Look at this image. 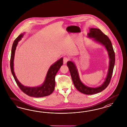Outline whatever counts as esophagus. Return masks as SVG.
<instances>
[{
    "label": "esophagus",
    "mask_w": 127,
    "mask_h": 127,
    "mask_svg": "<svg viewBox=\"0 0 127 127\" xmlns=\"http://www.w3.org/2000/svg\"><path fill=\"white\" fill-rule=\"evenodd\" d=\"M69 60V59L67 57H64L63 59V61H64V64H66L67 63V62Z\"/></svg>",
    "instance_id": "1"
}]
</instances>
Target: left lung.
I'll use <instances>...</instances> for the list:
<instances>
[{
	"label": "left lung",
	"mask_w": 127,
	"mask_h": 127,
	"mask_svg": "<svg viewBox=\"0 0 127 127\" xmlns=\"http://www.w3.org/2000/svg\"><path fill=\"white\" fill-rule=\"evenodd\" d=\"M88 37L94 38V41L104 45L107 51L109 58V65L108 73L105 81L100 86L98 87L94 88L86 86L81 81L77 67L74 62L68 61L67 63V65L69 68L74 85L76 88L84 94L92 95L102 92L109 84L115 66V53L110 40L100 29L91 28L89 33H88Z\"/></svg>",
	"instance_id": "obj_1"
}]
</instances>
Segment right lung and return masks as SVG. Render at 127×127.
<instances>
[{"instance_id": "add662e5", "label": "right lung", "mask_w": 127, "mask_h": 127, "mask_svg": "<svg viewBox=\"0 0 127 127\" xmlns=\"http://www.w3.org/2000/svg\"><path fill=\"white\" fill-rule=\"evenodd\" d=\"M24 35V33H21L14 40L12 44L11 56L10 59V68L13 77L19 88L25 94L30 97L40 98L49 96L53 92L55 86V76L58 70L63 64V58H61L49 68L48 71L45 81L39 86L30 87L24 86L19 81L15 76L13 69V60L17 46L19 41H20Z\"/></svg>"}]
</instances>
